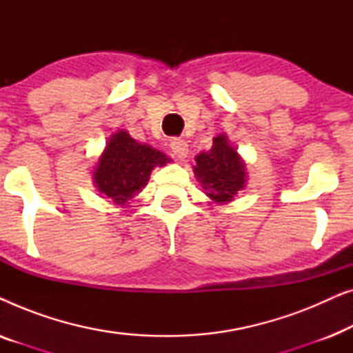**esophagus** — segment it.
<instances>
[{
	"label": "esophagus",
	"mask_w": 353,
	"mask_h": 353,
	"mask_svg": "<svg viewBox=\"0 0 353 353\" xmlns=\"http://www.w3.org/2000/svg\"><path fill=\"white\" fill-rule=\"evenodd\" d=\"M170 149L178 159H181V161L188 157V143L185 141V139L173 138L170 141Z\"/></svg>",
	"instance_id": "esophagus-1"
}]
</instances>
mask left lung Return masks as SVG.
<instances>
[{
	"label": "left lung",
	"instance_id": "obj_1",
	"mask_svg": "<svg viewBox=\"0 0 353 353\" xmlns=\"http://www.w3.org/2000/svg\"><path fill=\"white\" fill-rule=\"evenodd\" d=\"M192 168L205 194L215 204L233 201L234 196L244 190L248 180L245 163L238 151L230 146L225 134L214 138L210 151L196 156V165Z\"/></svg>",
	"mask_w": 353,
	"mask_h": 353
}]
</instances>
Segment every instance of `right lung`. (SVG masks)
I'll list each match as a JSON object with an SVG mask.
<instances>
[{"label":"right lung","mask_w":353,"mask_h":353,"mask_svg":"<svg viewBox=\"0 0 353 353\" xmlns=\"http://www.w3.org/2000/svg\"><path fill=\"white\" fill-rule=\"evenodd\" d=\"M172 159L119 130L109 138L93 172L94 186L115 205L128 204L148 185L151 172Z\"/></svg>","instance_id":"1"}]
</instances>
